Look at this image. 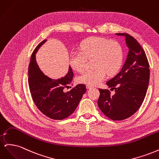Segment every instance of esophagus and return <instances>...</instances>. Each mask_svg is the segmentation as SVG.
Returning <instances> with one entry per match:
<instances>
[{"mask_svg": "<svg viewBox=\"0 0 159 159\" xmlns=\"http://www.w3.org/2000/svg\"><path fill=\"white\" fill-rule=\"evenodd\" d=\"M92 88H93V87H92V86H91V85H86V88H87V89H91Z\"/></svg>", "mask_w": 159, "mask_h": 159, "instance_id": "1", "label": "esophagus"}]
</instances>
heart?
<instances>
[{
	"label": "heart",
	"instance_id": "obj_1",
	"mask_svg": "<svg viewBox=\"0 0 159 159\" xmlns=\"http://www.w3.org/2000/svg\"><path fill=\"white\" fill-rule=\"evenodd\" d=\"M93 60L94 70H88L79 75L77 80L80 84L97 85L119 70L123 60V52L120 43L107 38L92 36L85 40L80 45V52H72L70 65L75 71L84 70L88 60Z\"/></svg>",
	"mask_w": 159,
	"mask_h": 159
}]
</instances>
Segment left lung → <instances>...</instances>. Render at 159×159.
Wrapping results in <instances>:
<instances>
[{
  "label": "left lung",
  "instance_id": "obj_1",
  "mask_svg": "<svg viewBox=\"0 0 159 159\" xmlns=\"http://www.w3.org/2000/svg\"><path fill=\"white\" fill-rule=\"evenodd\" d=\"M125 37L128 56L121 70L106 84L115 90L99 89L98 104L105 115L113 121L127 119L137 111L145 98L150 78L149 64L145 51L134 38L126 33H117Z\"/></svg>",
  "mask_w": 159,
  "mask_h": 159
}]
</instances>
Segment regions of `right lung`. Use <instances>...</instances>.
I'll return each instance as SVG.
<instances>
[{"mask_svg":"<svg viewBox=\"0 0 159 159\" xmlns=\"http://www.w3.org/2000/svg\"><path fill=\"white\" fill-rule=\"evenodd\" d=\"M46 41L41 42L32 54L28 67V85L38 109L52 119L62 120L74 112L85 93L86 87L85 84H78L69 91H65L73 80L74 72L71 67L66 76L57 80L42 73L36 62L35 54Z\"/></svg>","mask_w":159,"mask_h":159,"instance_id":"right-lung-1","label":"right lung"}]
</instances>
